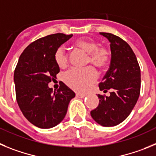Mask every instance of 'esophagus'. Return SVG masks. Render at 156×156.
Masks as SVG:
<instances>
[{
	"instance_id": "1",
	"label": "esophagus",
	"mask_w": 156,
	"mask_h": 156,
	"mask_svg": "<svg viewBox=\"0 0 156 156\" xmlns=\"http://www.w3.org/2000/svg\"><path fill=\"white\" fill-rule=\"evenodd\" d=\"M76 97H78V98H84V97H85V94L76 93Z\"/></svg>"
}]
</instances>
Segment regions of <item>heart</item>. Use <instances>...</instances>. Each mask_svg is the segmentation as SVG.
<instances>
[{
  "label": "heart",
  "instance_id": "b5f03b06",
  "mask_svg": "<svg viewBox=\"0 0 156 156\" xmlns=\"http://www.w3.org/2000/svg\"><path fill=\"white\" fill-rule=\"evenodd\" d=\"M75 47L88 54V63H91L99 68H106L110 60L111 53L109 48L99 45L90 38L78 39L74 43ZM54 61L59 68H65L68 64V54L63 47L56 50ZM97 72L92 67L84 69H72L64 75L65 84L73 90L85 92L97 79Z\"/></svg>",
  "mask_w": 156,
  "mask_h": 156
}]
</instances>
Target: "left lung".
I'll return each mask as SVG.
<instances>
[{
	"label": "left lung",
	"mask_w": 156,
	"mask_h": 156,
	"mask_svg": "<svg viewBox=\"0 0 156 156\" xmlns=\"http://www.w3.org/2000/svg\"><path fill=\"white\" fill-rule=\"evenodd\" d=\"M110 43L111 61L99 89L110 95H98L99 106L91 111L96 123L113 127L127 118L137 102L141 90V70L134 51L127 42L112 33H100Z\"/></svg>",
	"instance_id": "obj_1"
}]
</instances>
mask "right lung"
Listing matches in <instances>:
<instances>
[{
	"instance_id": "add662e5",
	"label": "right lung",
	"mask_w": 156,
	"mask_h": 156,
	"mask_svg": "<svg viewBox=\"0 0 156 156\" xmlns=\"http://www.w3.org/2000/svg\"><path fill=\"white\" fill-rule=\"evenodd\" d=\"M72 36L56 33L33 42L22 52L15 68L18 105L25 117L40 128H51L61 123L75 96L62 81L57 91L48 86L60 72L54 61L56 50Z\"/></svg>"
}]
</instances>
